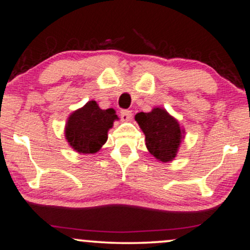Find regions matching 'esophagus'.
<instances>
[{
    "mask_svg": "<svg viewBox=\"0 0 250 250\" xmlns=\"http://www.w3.org/2000/svg\"><path fill=\"white\" fill-rule=\"evenodd\" d=\"M131 115H133V114H131L130 110H122L121 111V120L125 122L130 121Z\"/></svg>",
    "mask_w": 250,
    "mask_h": 250,
    "instance_id": "34e87169",
    "label": "esophagus"
}]
</instances>
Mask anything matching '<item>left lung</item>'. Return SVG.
Returning a JSON list of instances; mask_svg holds the SVG:
<instances>
[{
  "label": "left lung",
  "instance_id": "obj_1",
  "mask_svg": "<svg viewBox=\"0 0 250 250\" xmlns=\"http://www.w3.org/2000/svg\"><path fill=\"white\" fill-rule=\"evenodd\" d=\"M135 121L146 136L148 151L157 161H173L185 139V129L166 109L155 107L149 113H137Z\"/></svg>",
  "mask_w": 250,
  "mask_h": 250
}]
</instances>
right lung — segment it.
<instances>
[{
	"instance_id": "right-lung-1",
	"label": "right lung",
	"mask_w": 250,
	"mask_h": 250,
	"mask_svg": "<svg viewBox=\"0 0 250 250\" xmlns=\"http://www.w3.org/2000/svg\"><path fill=\"white\" fill-rule=\"evenodd\" d=\"M116 120L119 117L113 108L101 109L96 101H89L68 117L65 140L79 154H95L107 142L109 129Z\"/></svg>"
}]
</instances>
